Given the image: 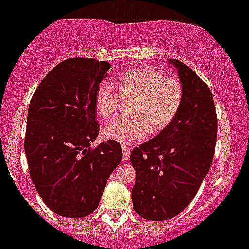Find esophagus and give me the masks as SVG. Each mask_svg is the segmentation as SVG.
<instances>
[{
  "label": "esophagus",
  "mask_w": 249,
  "mask_h": 249,
  "mask_svg": "<svg viewBox=\"0 0 249 249\" xmlns=\"http://www.w3.org/2000/svg\"><path fill=\"white\" fill-rule=\"evenodd\" d=\"M122 151H123V161L127 162L130 159V152H131V151H130V148L125 145H122Z\"/></svg>",
  "instance_id": "obj_1"
}]
</instances>
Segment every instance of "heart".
Masks as SVG:
<instances>
[{
  "instance_id": "heart-1",
  "label": "heart",
  "mask_w": 249,
  "mask_h": 249,
  "mask_svg": "<svg viewBox=\"0 0 249 249\" xmlns=\"http://www.w3.org/2000/svg\"><path fill=\"white\" fill-rule=\"evenodd\" d=\"M117 89L109 82L97 88L94 104L99 118L108 120L117 113L120 94L134 99L131 118H120L106 125L103 136L108 140L130 145L152 132L166 129L174 120L183 102V87L176 78L150 66H136L122 72L117 78ZM120 93H118L117 92Z\"/></svg>"
}]
</instances>
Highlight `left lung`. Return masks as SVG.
Here are the masks:
<instances>
[{
	"mask_svg": "<svg viewBox=\"0 0 249 249\" xmlns=\"http://www.w3.org/2000/svg\"><path fill=\"white\" fill-rule=\"evenodd\" d=\"M168 61L182 83V106L166 129L130 155L134 210L151 221L172 219L189 205L210 168L217 136L210 88L182 61Z\"/></svg>",
	"mask_w": 249,
	"mask_h": 249,
	"instance_id": "8db88e82",
	"label": "left lung"
}]
</instances>
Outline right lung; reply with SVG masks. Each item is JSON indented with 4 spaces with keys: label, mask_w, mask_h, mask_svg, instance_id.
<instances>
[{
    "label": "right lung",
    "mask_w": 249,
    "mask_h": 249,
    "mask_svg": "<svg viewBox=\"0 0 249 249\" xmlns=\"http://www.w3.org/2000/svg\"><path fill=\"white\" fill-rule=\"evenodd\" d=\"M110 64L87 57L60 62L29 104L24 151L30 178L55 213L80 219L98 208L111 172L123 157L117 141L90 150L99 132L97 88Z\"/></svg>",
    "instance_id": "obj_1"
}]
</instances>
